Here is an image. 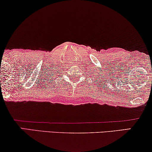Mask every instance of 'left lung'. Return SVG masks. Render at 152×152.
<instances>
[{"label": "left lung", "mask_w": 152, "mask_h": 152, "mask_svg": "<svg viewBox=\"0 0 152 152\" xmlns=\"http://www.w3.org/2000/svg\"><path fill=\"white\" fill-rule=\"evenodd\" d=\"M104 82H106V81H105V80H104Z\"/></svg>", "instance_id": "obj_1"}]
</instances>
